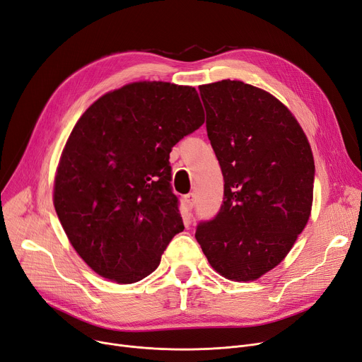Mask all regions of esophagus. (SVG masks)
<instances>
[{"mask_svg":"<svg viewBox=\"0 0 362 362\" xmlns=\"http://www.w3.org/2000/svg\"><path fill=\"white\" fill-rule=\"evenodd\" d=\"M185 202L187 205V208H194L197 204V195L195 194H189L185 197Z\"/></svg>","mask_w":362,"mask_h":362,"instance_id":"esophagus-1","label":"esophagus"}]
</instances>
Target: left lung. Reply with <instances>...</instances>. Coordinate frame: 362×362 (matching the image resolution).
Wrapping results in <instances>:
<instances>
[{
  "mask_svg": "<svg viewBox=\"0 0 362 362\" xmlns=\"http://www.w3.org/2000/svg\"><path fill=\"white\" fill-rule=\"evenodd\" d=\"M223 204L195 238L226 279L255 280L288 255L311 213L314 158L305 133L272 93L240 81L199 86Z\"/></svg>",
  "mask_w": 362,
  "mask_h": 362,
  "instance_id": "8db88e82",
  "label": "left lung"
}]
</instances>
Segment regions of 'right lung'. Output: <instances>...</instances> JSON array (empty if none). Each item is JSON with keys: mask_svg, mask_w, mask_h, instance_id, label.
<instances>
[{"mask_svg": "<svg viewBox=\"0 0 362 362\" xmlns=\"http://www.w3.org/2000/svg\"><path fill=\"white\" fill-rule=\"evenodd\" d=\"M202 123L195 88L167 82L108 92L76 123L57 170L54 206L95 273L135 283L158 267L185 229L170 152Z\"/></svg>", "mask_w": 362, "mask_h": 362, "instance_id": "1", "label": "right lung"}]
</instances>
